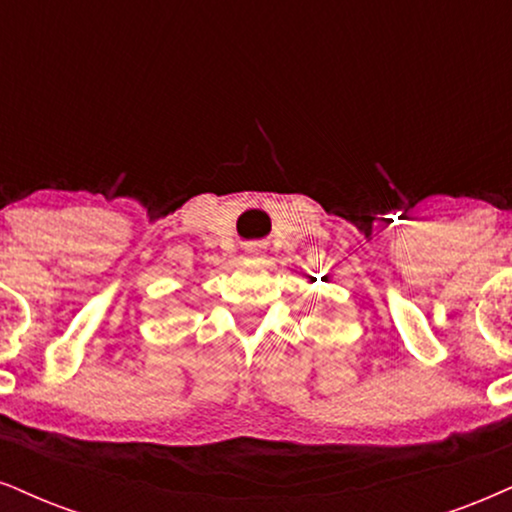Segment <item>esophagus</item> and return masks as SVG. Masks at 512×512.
<instances>
[{
	"mask_svg": "<svg viewBox=\"0 0 512 512\" xmlns=\"http://www.w3.org/2000/svg\"><path fill=\"white\" fill-rule=\"evenodd\" d=\"M249 251H251V254H256V251H258V249H249Z\"/></svg>",
	"mask_w": 512,
	"mask_h": 512,
	"instance_id": "esophagus-1",
	"label": "esophagus"
}]
</instances>
